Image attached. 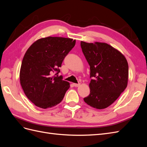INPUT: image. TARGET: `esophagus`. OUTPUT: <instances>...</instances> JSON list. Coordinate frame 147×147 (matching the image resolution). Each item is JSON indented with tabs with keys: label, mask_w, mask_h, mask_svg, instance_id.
<instances>
[{
	"label": "esophagus",
	"mask_w": 147,
	"mask_h": 147,
	"mask_svg": "<svg viewBox=\"0 0 147 147\" xmlns=\"http://www.w3.org/2000/svg\"><path fill=\"white\" fill-rule=\"evenodd\" d=\"M73 84L75 87H78L80 85V83H74Z\"/></svg>",
	"instance_id": "obj_1"
}]
</instances>
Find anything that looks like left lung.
I'll return each mask as SVG.
<instances>
[{"label":"left lung","mask_w":147,"mask_h":147,"mask_svg":"<svg viewBox=\"0 0 147 147\" xmlns=\"http://www.w3.org/2000/svg\"><path fill=\"white\" fill-rule=\"evenodd\" d=\"M83 55L90 66V94L83 99L97 109L108 107L127 85L128 64L125 57L105 43L81 42Z\"/></svg>","instance_id":"obj_1"}]
</instances>
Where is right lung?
Instances as JSON below:
<instances>
[{"instance_id":"add662e5","label":"right lung","mask_w":147,"mask_h":147,"mask_svg":"<svg viewBox=\"0 0 147 147\" xmlns=\"http://www.w3.org/2000/svg\"><path fill=\"white\" fill-rule=\"evenodd\" d=\"M75 45V40L48 37L35 42L26 52L20 78L28 98L42 109L51 108L63 99L69 83L58 76L65 57Z\"/></svg>"}]
</instances>
